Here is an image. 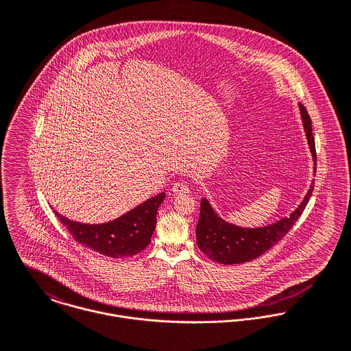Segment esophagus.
I'll return each mask as SVG.
<instances>
[{"label": "esophagus", "mask_w": 351, "mask_h": 351, "mask_svg": "<svg viewBox=\"0 0 351 351\" xmlns=\"http://www.w3.org/2000/svg\"><path fill=\"white\" fill-rule=\"evenodd\" d=\"M171 192L174 195H186L189 193V186L185 182H176L171 188Z\"/></svg>", "instance_id": "34e87169"}]
</instances>
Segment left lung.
Returning <instances> with one entry per match:
<instances>
[{"instance_id":"left-lung-1","label":"left lung","mask_w":351,"mask_h":351,"mask_svg":"<svg viewBox=\"0 0 351 351\" xmlns=\"http://www.w3.org/2000/svg\"><path fill=\"white\" fill-rule=\"evenodd\" d=\"M299 106L306 141L316 165V150L315 139L312 135L311 117L304 105L300 104ZM313 171L316 173V166L313 167ZM313 186L315 181H312V185L304 200L301 201L299 208L291 213L289 217H284L261 228H242L230 224L217 216L209 201L201 199L200 219L196 228L199 249L209 259L223 265L243 263L261 256L263 252L276 246V243H278L289 232L311 199Z\"/></svg>"}]
</instances>
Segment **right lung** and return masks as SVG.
Masks as SVG:
<instances>
[{"instance_id":"obj_1","label":"right lung","mask_w":351,"mask_h":351,"mask_svg":"<svg viewBox=\"0 0 351 351\" xmlns=\"http://www.w3.org/2000/svg\"><path fill=\"white\" fill-rule=\"evenodd\" d=\"M163 200L165 193L162 192L123 216L104 224L73 221L56 210L55 215L78 243L105 256L125 258L149 246L156 224V212Z\"/></svg>"}]
</instances>
